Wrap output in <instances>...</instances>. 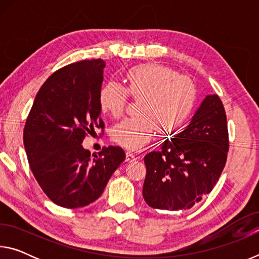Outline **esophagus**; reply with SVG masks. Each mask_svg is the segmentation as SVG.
Instances as JSON below:
<instances>
[{
  "label": "esophagus",
  "instance_id": "34e87169",
  "mask_svg": "<svg viewBox=\"0 0 259 259\" xmlns=\"http://www.w3.org/2000/svg\"><path fill=\"white\" fill-rule=\"evenodd\" d=\"M135 160H137V156H136L135 154H133L131 152H126L125 153V161L126 162H133Z\"/></svg>",
  "mask_w": 259,
  "mask_h": 259
}]
</instances>
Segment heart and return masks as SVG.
Returning a JSON list of instances; mask_svg holds the SVG:
<instances>
[{"mask_svg":"<svg viewBox=\"0 0 259 259\" xmlns=\"http://www.w3.org/2000/svg\"><path fill=\"white\" fill-rule=\"evenodd\" d=\"M125 88L108 83L99 94L102 109L113 117L124 112L128 95L140 99L139 115L128 117L112 130V139L122 147L138 151L154 138L157 130L172 133L190 119L196 103V85L163 65L144 64L129 69Z\"/></svg>","mask_w":259,"mask_h":259,"instance_id":"1","label":"heart"}]
</instances>
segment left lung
Wrapping results in <instances>:
<instances>
[{
  "label": "left lung",
  "instance_id": "left-lung-1",
  "mask_svg": "<svg viewBox=\"0 0 259 259\" xmlns=\"http://www.w3.org/2000/svg\"><path fill=\"white\" fill-rule=\"evenodd\" d=\"M229 152L226 113L221 98L209 95L191 123L144 157L143 196L154 209L183 211L209 194L224 169Z\"/></svg>",
  "mask_w": 259,
  "mask_h": 259
}]
</instances>
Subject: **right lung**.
<instances>
[{"instance_id": "1", "label": "right lung", "mask_w": 259, "mask_h": 259, "mask_svg": "<svg viewBox=\"0 0 259 259\" xmlns=\"http://www.w3.org/2000/svg\"><path fill=\"white\" fill-rule=\"evenodd\" d=\"M103 59L82 60L58 69L43 83L26 120L24 145L30 170L52 202L81 208L103 194L108 179L125 159L119 146L99 155L81 144L104 129L99 94Z\"/></svg>"}]
</instances>
